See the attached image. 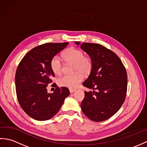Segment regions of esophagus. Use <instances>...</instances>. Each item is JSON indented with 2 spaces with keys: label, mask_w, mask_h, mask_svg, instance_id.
Segmentation results:
<instances>
[{
  "label": "esophagus",
  "mask_w": 147,
  "mask_h": 147,
  "mask_svg": "<svg viewBox=\"0 0 147 147\" xmlns=\"http://www.w3.org/2000/svg\"><path fill=\"white\" fill-rule=\"evenodd\" d=\"M76 91V89H73V88H69V92L71 93H73Z\"/></svg>",
  "instance_id": "1"
}]
</instances>
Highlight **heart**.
<instances>
[{"mask_svg":"<svg viewBox=\"0 0 147 147\" xmlns=\"http://www.w3.org/2000/svg\"><path fill=\"white\" fill-rule=\"evenodd\" d=\"M64 60L67 62L74 64V71L77 72L73 74H65L59 79V85L69 88H75L83 79V74H88L92 70V61L90 57H85L84 53L79 49L71 47L67 49L63 54ZM51 69L55 74L61 73L62 62L58 55H55L51 61ZM82 71L81 73L80 72Z\"/></svg>","mask_w":147,"mask_h":147,"instance_id":"obj_1","label":"heart"}]
</instances>
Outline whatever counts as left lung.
Masks as SVG:
<instances>
[{
    "mask_svg": "<svg viewBox=\"0 0 147 147\" xmlns=\"http://www.w3.org/2000/svg\"><path fill=\"white\" fill-rule=\"evenodd\" d=\"M74 43L81 44L79 42ZM80 47L92 61L90 74L83 85L96 90L85 92L81 108L90 120L104 121L116 113L125 100L127 82L126 69L119 57L104 46L83 43Z\"/></svg>",
    "mask_w": 147,
    "mask_h": 147,
    "instance_id": "8db88e82",
    "label": "left lung"
}]
</instances>
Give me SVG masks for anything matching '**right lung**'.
<instances>
[{
    "instance_id": "add662e5",
    "label": "right lung",
    "mask_w": 147,
    "mask_h": 147,
    "mask_svg": "<svg viewBox=\"0 0 147 147\" xmlns=\"http://www.w3.org/2000/svg\"><path fill=\"white\" fill-rule=\"evenodd\" d=\"M68 44L48 43L36 47L27 53L17 68L15 85L18 102L23 110L36 121L52 118L69 95L66 87H56L52 93L47 90L55 76L50 64L51 59Z\"/></svg>"
}]
</instances>
